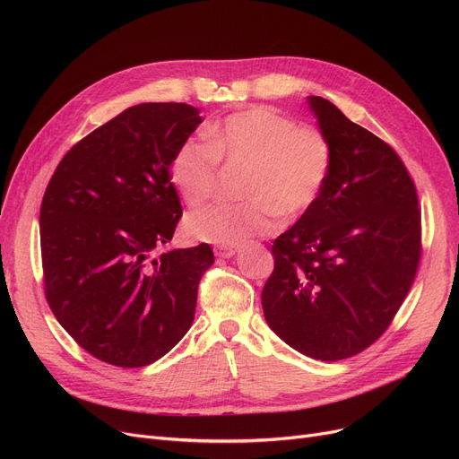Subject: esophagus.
<instances>
[{"mask_svg":"<svg viewBox=\"0 0 459 459\" xmlns=\"http://www.w3.org/2000/svg\"><path fill=\"white\" fill-rule=\"evenodd\" d=\"M213 253H215V256H220V258H232V256L236 255V247H230V246H217V247L213 249Z\"/></svg>","mask_w":459,"mask_h":459,"instance_id":"obj_1","label":"esophagus"}]
</instances>
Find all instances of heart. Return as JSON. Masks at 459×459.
Instances as JSON below:
<instances>
[{
	"label": "heart",
	"mask_w": 459,
	"mask_h": 459,
	"mask_svg": "<svg viewBox=\"0 0 459 459\" xmlns=\"http://www.w3.org/2000/svg\"><path fill=\"white\" fill-rule=\"evenodd\" d=\"M208 147L184 143L171 161V182L189 206L210 201L217 187V160L246 167L242 203L213 204L187 215L186 232L206 244L236 246L268 234L277 213L298 217L316 204L329 180L333 149L316 128H299L273 108L256 106L229 115L206 132Z\"/></svg>",
	"instance_id": "1"
}]
</instances>
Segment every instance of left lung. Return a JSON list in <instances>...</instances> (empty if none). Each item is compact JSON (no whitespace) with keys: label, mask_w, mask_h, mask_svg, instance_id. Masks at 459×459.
Returning <instances> with one entry per match:
<instances>
[{"label":"left lung","mask_w":459,"mask_h":459,"mask_svg":"<svg viewBox=\"0 0 459 459\" xmlns=\"http://www.w3.org/2000/svg\"><path fill=\"white\" fill-rule=\"evenodd\" d=\"M333 149L316 204L272 246L262 308L272 331L320 360L353 357L393 322L420 260L415 184L387 143L308 96Z\"/></svg>","instance_id":"8db88e82"}]
</instances>
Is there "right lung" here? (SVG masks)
<instances>
[{"label": "right lung", "mask_w": 459, "mask_h": 459, "mask_svg": "<svg viewBox=\"0 0 459 459\" xmlns=\"http://www.w3.org/2000/svg\"><path fill=\"white\" fill-rule=\"evenodd\" d=\"M201 123L187 104L132 106L76 143L46 187V299L72 339L104 363L147 367L193 324L210 246L152 253L171 242L182 217L171 161Z\"/></svg>", "instance_id": "right-lung-1"}]
</instances>
